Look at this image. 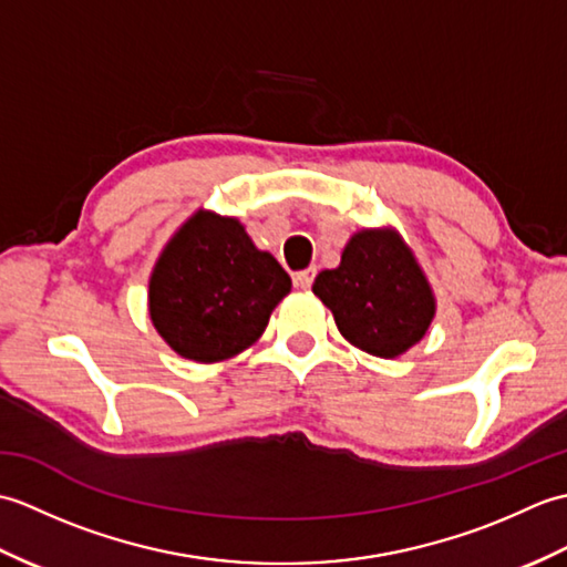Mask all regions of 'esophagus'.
Masks as SVG:
<instances>
[{
  "mask_svg": "<svg viewBox=\"0 0 567 567\" xmlns=\"http://www.w3.org/2000/svg\"><path fill=\"white\" fill-rule=\"evenodd\" d=\"M315 277H317V268L299 270V272H295V285L299 287V290H309L311 282H315Z\"/></svg>",
  "mask_w": 567,
  "mask_h": 567,
  "instance_id": "1",
  "label": "esophagus"
}]
</instances>
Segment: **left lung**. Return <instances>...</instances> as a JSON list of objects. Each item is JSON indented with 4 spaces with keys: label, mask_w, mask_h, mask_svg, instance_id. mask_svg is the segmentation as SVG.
Returning a JSON list of instances; mask_svg holds the SVG:
<instances>
[{
    "label": "left lung",
    "mask_w": 567,
    "mask_h": 567,
    "mask_svg": "<svg viewBox=\"0 0 567 567\" xmlns=\"http://www.w3.org/2000/svg\"><path fill=\"white\" fill-rule=\"evenodd\" d=\"M311 290L331 309L343 339L378 358L409 351L436 315L424 270L392 228L358 231L339 268L321 270Z\"/></svg>",
    "instance_id": "8db88e82"
}]
</instances>
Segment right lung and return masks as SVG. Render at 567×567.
Returning a JSON list of instances; mask_svg holds the SVG:
<instances>
[{
    "instance_id": "1",
    "label": "right lung",
    "mask_w": 567,
    "mask_h": 567,
    "mask_svg": "<svg viewBox=\"0 0 567 567\" xmlns=\"http://www.w3.org/2000/svg\"><path fill=\"white\" fill-rule=\"evenodd\" d=\"M292 280L231 216L197 212L167 240L148 282V311L165 343L219 363L260 339Z\"/></svg>"
}]
</instances>
